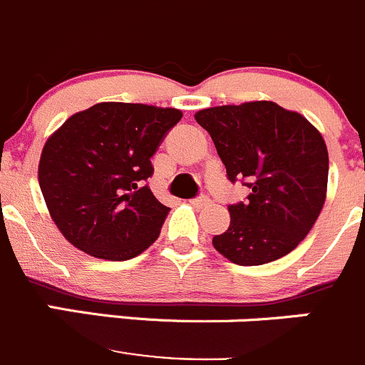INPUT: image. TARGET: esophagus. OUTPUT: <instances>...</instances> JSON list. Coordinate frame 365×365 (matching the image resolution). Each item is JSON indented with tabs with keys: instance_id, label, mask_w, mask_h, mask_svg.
Listing matches in <instances>:
<instances>
[{
	"instance_id": "1",
	"label": "esophagus",
	"mask_w": 365,
	"mask_h": 365,
	"mask_svg": "<svg viewBox=\"0 0 365 365\" xmlns=\"http://www.w3.org/2000/svg\"><path fill=\"white\" fill-rule=\"evenodd\" d=\"M212 203V200L208 196H197L194 197V200H190V205L196 208H203V207H208V205Z\"/></svg>"
}]
</instances>
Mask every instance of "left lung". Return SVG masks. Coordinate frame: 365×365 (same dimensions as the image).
Wrapping results in <instances>:
<instances>
[{
    "mask_svg": "<svg viewBox=\"0 0 365 365\" xmlns=\"http://www.w3.org/2000/svg\"><path fill=\"white\" fill-rule=\"evenodd\" d=\"M230 182L250 187L228 205L230 226L212 239L239 265H262L291 253L312 230L327 200L328 150L302 114L272 101L200 110Z\"/></svg>",
    "mask_w": 365,
    "mask_h": 365,
    "instance_id": "left-lung-1",
    "label": "left lung"
}]
</instances>
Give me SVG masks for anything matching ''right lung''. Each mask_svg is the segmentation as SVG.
Returning <instances> with one entry per match:
<instances>
[{
	"label": "right lung",
	"instance_id": "1",
	"mask_svg": "<svg viewBox=\"0 0 365 365\" xmlns=\"http://www.w3.org/2000/svg\"><path fill=\"white\" fill-rule=\"evenodd\" d=\"M180 119L176 108L112 101L71 115L49 137L38 185L74 247L119 262L157 240L169 208L146 180L153 175L151 157Z\"/></svg>",
	"mask_w": 365,
	"mask_h": 365
}]
</instances>
